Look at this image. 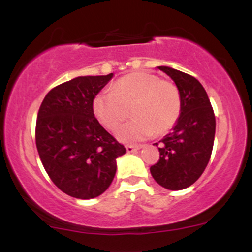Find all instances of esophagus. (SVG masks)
<instances>
[{"instance_id":"obj_1","label":"esophagus","mask_w":252,"mask_h":252,"mask_svg":"<svg viewBox=\"0 0 252 252\" xmlns=\"http://www.w3.org/2000/svg\"><path fill=\"white\" fill-rule=\"evenodd\" d=\"M142 147L143 146H126V148L128 153H134V152H136V150H140Z\"/></svg>"}]
</instances>
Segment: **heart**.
I'll use <instances>...</instances> for the list:
<instances>
[{
	"mask_svg": "<svg viewBox=\"0 0 252 252\" xmlns=\"http://www.w3.org/2000/svg\"><path fill=\"white\" fill-rule=\"evenodd\" d=\"M94 116L109 130L118 128L129 116L134 120L117 130L122 142L143 141L154 134L162 135L175 126L180 116V92L175 84L148 72H132L94 97Z\"/></svg>",
	"mask_w": 252,
	"mask_h": 252,
	"instance_id": "obj_1",
	"label": "heart"
}]
</instances>
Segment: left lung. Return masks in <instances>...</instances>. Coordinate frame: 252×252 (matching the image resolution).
Masks as SVG:
<instances>
[{
    "mask_svg": "<svg viewBox=\"0 0 252 252\" xmlns=\"http://www.w3.org/2000/svg\"><path fill=\"white\" fill-rule=\"evenodd\" d=\"M175 83L180 92V116L158 146L160 160L150 167L154 180L170 190L187 189L200 178L213 148L216 117L209 96L194 77L158 66Z\"/></svg>",
    "mask_w": 252,
    "mask_h": 252,
    "instance_id": "obj_1",
    "label": "left lung"
}]
</instances>
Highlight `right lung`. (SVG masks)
<instances>
[{"instance_id":"obj_1","label":"right lung","mask_w":252,"mask_h":252,"mask_svg":"<svg viewBox=\"0 0 252 252\" xmlns=\"http://www.w3.org/2000/svg\"><path fill=\"white\" fill-rule=\"evenodd\" d=\"M114 73L77 77L52 89L39 109L35 142L40 160L59 189L77 199L105 192L126 148L94 117V97Z\"/></svg>"}]
</instances>
